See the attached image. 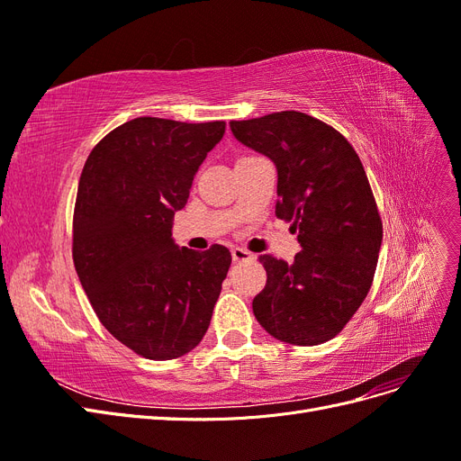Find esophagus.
Instances as JSON below:
<instances>
[{"instance_id": "34e87169", "label": "esophagus", "mask_w": 461, "mask_h": 461, "mask_svg": "<svg viewBox=\"0 0 461 461\" xmlns=\"http://www.w3.org/2000/svg\"><path fill=\"white\" fill-rule=\"evenodd\" d=\"M230 256H232V261H236V263H242V261L254 259V256L249 254V252H246V249H242V248H234L232 252H230Z\"/></svg>"}]
</instances>
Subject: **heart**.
<instances>
[{"instance_id":"1","label":"heart","mask_w":461,"mask_h":461,"mask_svg":"<svg viewBox=\"0 0 461 461\" xmlns=\"http://www.w3.org/2000/svg\"><path fill=\"white\" fill-rule=\"evenodd\" d=\"M242 159H252V158H242ZM242 159H240V161H242Z\"/></svg>"}]
</instances>
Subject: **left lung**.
<instances>
[{"mask_svg": "<svg viewBox=\"0 0 461 461\" xmlns=\"http://www.w3.org/2000/svg\"><path fill=\"white\" fill-rule=\"evenodd\" d=\"M230 131L275 163V215L302 246L292 263L261 258L267 283L254 315L281 342H327L366 300L383 242L364 165L340 132L298 111L232 121Z\"/></svg>", "mask_w": 461, "mask_h": 461, "instance_id": "8db88e82", "label": "left lung"}]
</instances>
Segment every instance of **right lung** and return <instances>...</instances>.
<instances>
[{
	"mask_svg": "<svg viewBox=\"0 0 461 461\" xmlns=\"http://www.w3.org/2000/svg\"><path fill=\"white\" fill-rule=\"evenodd\" d=\"M227 124L138 117L111 131L80 175L73 259L102 325L148 359L196 348L230 267L225 246L205 252L173 239L200 165Z\"/></svg>",
	"mask_w": 461,
	"mask_h": 461,
	"instance_id": "1",
	"label": "right lung"
}]
</instances>
